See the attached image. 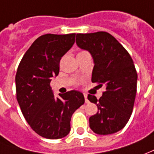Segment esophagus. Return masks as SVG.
I'll list each match as a JSON object with an SVG mask.
<instances>
[{
	"mask_svg": "<svg viewBox=\"0 0 154 154\" xmlns=\"http://www.w3.org/2000/svg\"><path fill=\"white\" fill-rule=\"evenodd\" d=\"M84 97H85V103H89V101H88V95H87V94H84Z\"/></svg>",
	"mask_w": 154,
	"mask_h": 154,
	"instance_id": "esophagus-1",
	"label": "esophagus"
}]
</instances>
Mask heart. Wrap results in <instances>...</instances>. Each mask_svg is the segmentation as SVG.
Masks as SVG:
<instances>
[{
    "label": "heart",
    "mask_w": 154,
    "mask_h": 154,
    "mask_svg": "<svg viewBox=\"0 0 154 154\" xmlns=\"http://www.w3.org/2000/svg\"><path fill=\"white\" fill-rule=\"evenodd\" d=\"M85 52H87V51H82V52H80L79 54H81V53H85Z\"/></svg>",
    "instance_id": "b5f03b06"
}]
</instances>
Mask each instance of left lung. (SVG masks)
I'll return each instance as SVG.
<instances>
[{
  "mask_svg": "<svg viewBox=\"0 0 154 154\" xmlns=\"http://www.w3.org/2000/svg\"><path fill=\"white\" fill-rule=\"evenodd\" d=\"M76 42L93 58L92 82L98 88L105 87L98 100L95 96H88L97 106V112L89 118L90 128L100 135L117 133L125 127L133 112L137 80L133 59L114 36L106 32L79 33Z\"/></svg>",
  "mask_w": 154,
  "mask_h": 154,
  "instance_id": "left-lung-1",
  "label": "left lung"
}]
</instances>
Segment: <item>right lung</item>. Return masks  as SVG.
<instances>
[{
    "label": "right lung",
    "instance_id": "right-lung-1",
    "mask_svg": "<svg viewBox=\"0 0 154 154\" xmlns=\"http://www.w3.org/2000/svg\"><path fill=\"white\" fill-rule=\"evenodd\" d=\"M75 33L39 36L23 56L16 75L17 99L33 131L48 139L66 136L71 118L85 102L82 92L72 90L56 97L51 78L59 73L60 60L75 42Z\"/></svg>",
    "mask_w": 154,
    "mask_h": 154
}]
</instances>
